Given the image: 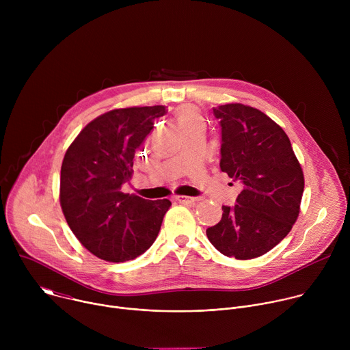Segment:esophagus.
I'll list each match as a JSON object with an SVG mask.
<instances>
[{
	"instance_id": "esophagus-1",
	"label": "esophagus",
	"mask_w": 350,
	"mask_h": 350,
	"mask_svg": "<svg viewBox=\"0 0 350 350\" xmlns=\"http://www.w3.org/2000/svg\"><path fill=\"white\" fill-rule=\"evenodd\" d=\"M176 201L180 202V204H193L196 201V198L193 196H185V195H180V196H176Z\"/></svg>"
}]
</instances>
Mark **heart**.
I'll list each match as a JSON object with an SVG mask.
<instances>
[{
    "instance_id": "obj_1",
    "label": "heart",
    "mask_w": 350,
    "mask_h": 350,
    "mask_svg": "<svg viewBox=\"0 0 350 350\" xmlns=\"http://www.w3.org/2000/svg\"><path fill=\"white\" fill-rule=\"evenodd\" d=\"M176 118H177L180 126L185 124V123H189V122H193V120H201V115H199V112L195 108L188 107V105L180 107L176 111Z\"/></svg>"
}]
</instances>
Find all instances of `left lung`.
<instances>
[{
  "label": "left lung",
  "instance_id": "8db88e82",
  "mask_svg": "<svg viewBox=\"0 0 350 350\" xmlns=\"http://www.w3.org/2000/svg\"><path fill=\"white\" fill-rule=\"evenodd\" d=\"M221 129L220 169L242 191L206 230L212 245L238 260L259 258L280 243L297 219L305 178L285 131L242 104L213 108Z\"/></svg>",
  "mask_w": 350,
  "mask_h": 350
}]
</instances>
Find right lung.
<instances>
[{"label": "right lung", "instance_id": "obj_1", "mask_svg": "<svg viewBox=\"0 0 350 350\" xmlns=\"http://www.w3.org/2000/svg\"><path fill=\"white\" fill-rule=\"evenodd\" d=\"M165 113L162 105L107 112L68 148L61 167L62 212L77 239L99 259L133 260L159 234L172 202L148 201L122 187L131 178L137 148Z\"/></svg>", "mask_w": 350, "mask_h": 350}]
</instances>
